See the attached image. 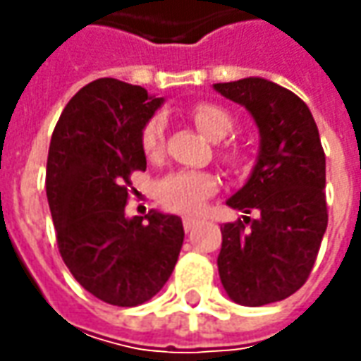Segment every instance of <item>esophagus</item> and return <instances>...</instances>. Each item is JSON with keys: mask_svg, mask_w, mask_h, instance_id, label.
Returning a JSON list of instances; mask_svg holds the SVG:
<instances>
[{"mask_svg": "<svg viewBox=\"0 0 361 361\" xmlns=\"http://www.w3.org/2000/svg\"><path fill=\"white\" fill-rule=\"evenodd\" d=\"M197 223H199V221H197L195 216H185V219H183V227H185V231H190Z\"/></svg>", "mask_w": 361, "mask_h": 361, "instance_id": "esophagus-1", "label": "esophagus"}]
</instances>
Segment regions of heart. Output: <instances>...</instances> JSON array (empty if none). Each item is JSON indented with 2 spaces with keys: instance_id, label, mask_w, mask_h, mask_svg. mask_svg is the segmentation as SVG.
Wrapping results in <instances>:
<instances>
[{
  "instance_id": "b5f03b06",
  "label": "heart",
  "mask_w": 361,
  "mask_h": 361,
  "mask_svg": "<svg viewBox=\"0 0 361 361\" xmlns=\"http://www.w3.org/2000/svg\"><path fill=\"white\" fill-rule=\"evenodd\" d=\"M190 116L199 126L202 134H207L211 140H223L227 138L235 128V118L229 110L223 106L201 102L192 106ZM140 145L148 159H157L162 154L164 148V118L152 116L142 128ZM219 159L223 160L231 169H243L245 154L237 146H225L219 150ZM219 188L216 176L207 171H180V173L169 174L162 178L157 187L160 202L173 211L180 213H195L199 211L209 197H213Z\"/></svg>"
}]
</instances>
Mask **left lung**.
Masks as SVG:
<instances>
[{
  "mask_svg": "<svg viewBox=\"0 0 361 361\" xmlns=\"http://www.w3.org/2000/svg\"><path fill=\"white\" fill-rule=\"evenodd\" d=\"M245 106L259 128L249 180L227 204L255 219L221 227V283L235 303L259 307L289 298L307 281L327 229L326 154L307 104L265 78L215 84Z\"/></svg>",
  "mask_w": 361,
  "mask_h": 361,
  "instance_id": "left-lung-1",
  "label": "left lung"
}]
</instances>
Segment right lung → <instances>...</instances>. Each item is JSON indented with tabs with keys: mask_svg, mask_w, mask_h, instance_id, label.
Instances as JSON below:
<instances>
[{
	"mask_svg": "<svg viewBox=\"0 0 361 361\" xmlns=\"http://www.w3.org/2000/svg\"><path fill=\"white\" fill-rule=\"evenodd\" d=\"M162 104L114 78L66 104L48 152L46 192L58 249L78 283L110 305L134 307L169 281L185 229L176 215H124L130 174L146 171L140 136Z\"/></svg>",
	"mask_w": 361,
	"mask_h": 361,
	"instance_id": "add662e5",
	"label": "right lung"
}]
</instances>
